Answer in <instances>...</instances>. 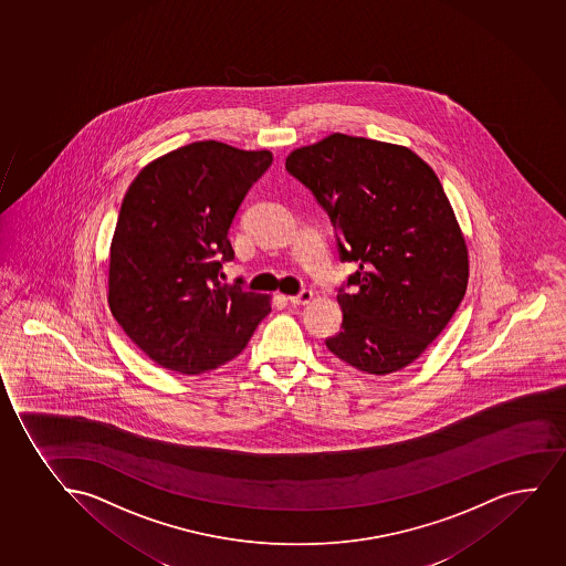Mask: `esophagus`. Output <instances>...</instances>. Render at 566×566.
<instances>
[{
  "label": "esophagus",
  "mask_w": 566,
  "mask_h": 566,
  "mask_svg": "<svg viewBox=\"0 0 566 566\" xmlns=\"http://www.w3.org/2000/svg\"><path fill=\"white\" fill-rule=\"evenodd\" d=\"M313 298V293L310 291V289H304L302 293L296 294V296H289V302L293 304V306H306V304H310Z\"/></svg>",
  "instance_id": "obj_1"
}]
</instances>
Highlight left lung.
<instances>
[{
  "label": "left lung",
  "instance_id": "left-lung-1",
  "mask_svg": "<svg viewBox=\"0 0 566 566\" xmlns=\"http://www.w3.org/2000/svg\"><path fill=\"white\" fill-rule=\"evenodd\" d=\"M285 168L331 217L339 259L358 266L326 347L366 374L402 370L467 293V241L442 182L408 147L345 134L294 149Z\"/></svg>",
  "mask_w": 566,
  "mask_h": 566
}]
</instances>
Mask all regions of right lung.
Wrapping results in <instances>:
<instances>
[{"instance_id":"right-lung-1","label":"right lung","mask_w":566,"mask_h":566,"mask_svg":"<svg viewBox=\"0 0 566 566\" xmlns=\"http://www.w3.org/2000/svg\"><path fill=\"white\" fill-rule=\"evenodd\" d=\"M270 150L196 142L147 164L126 190L111 241V313L168 370L198 376L238 357L272 306L219 281L228 240Z\"/></svg>"}]
</instances>
